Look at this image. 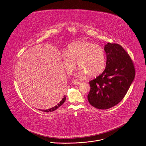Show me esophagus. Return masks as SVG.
Instances as JSON below:
<instances>
[{"label":"esophagus","instance_id":"1","mask_svg":"<svg viewBox=\"0 0 146 146\" xmlns=\"http://www.w3.org/2000/svg\"><path fill=\"white\" fill-rule=\"evenodd\" d=\"M81 83H82V82H77V81H74V82H73V84L74 85H76V86L80 85V84H81Z\"/></svg>","mask_w":146,"mask_h":146}]
</instances>
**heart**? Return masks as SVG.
I'll return each instance as SVG.
<instances>
[{
    "instance_id": "b5f03b06",
    "label": "heart",
    "mask_w": 146,
    "mask_h": 146,
    "mask_svg": "<svg viewBox=\"0 0 146 146\" xmlns=\"http://www.w3.org/2000/svg\"><path fill=\"white\" fill-rule=\"evenodd\" d=\"M63 65L68 74H72L78 62L81 69L77 77L83 78L88 74L95 76L103 72L106 66V56L102 46L86 41H76L69 44L67 52L62 54Z\"/></svg>"
}]
</instances>
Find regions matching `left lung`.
Listing matches in <instances>:
<instances>
[{
    "instance_id": "left-lung-1",
    "label": "left lung",
    "mask_w": 146,
    "mask_h": 146,
    "mask_svg": "<svg viewBox=\"0 0 146 146\" xmlns=\"http://www.w3.org/2000/svg\"><path fill=\"white\" fill-rule=\"evenodd\" d=\"M106 67L103 73L89 82V103L99 109H108L123 99L135 77L129 56L120 44L107 43Z\"/></svg>"
}]
</instances>
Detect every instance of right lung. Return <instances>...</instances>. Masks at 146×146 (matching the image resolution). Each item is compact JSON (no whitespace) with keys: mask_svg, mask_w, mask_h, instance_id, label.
<instances>
[{"mask_svg":"<svg viewBox=\"0 0 146 146\" xmlns=\"http://www.w3.org/2000/svg\"><path fill=\"white\" fill-rule=\"evenodd\" d=\"M66 97L64 96L63 99H62V100L60 101V102H59V103L58 104H57L56 106H54V107L52 108L51 109H47V110H41V109H39V110H41L42 111L46 112H52L57 110L59 107H60V106L62 105H63V104L66 101Z\"/></svg>","mask_w":146,"mask_h":146,"instance_id":"obj_1","label":"right lung"}]
</instances>
